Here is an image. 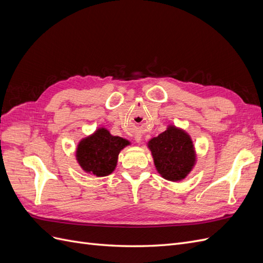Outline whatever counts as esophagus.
Segmentation results:
<instances>
[{"mask_svg": "<svg viewBox=\"0 0 263 263\" xmlns=\"http://www.w3.org/2000/svg\"><path fill=\"white\" fill-rule=\"evenodd\" d=\"M141 139H142V137L140 136V135H135V140H136L137 144H140Z\"/></svg>", "mask_w": 263, "mask_h": 263, "instance_id": "34e87169", "label": "esophagus"}]
</instances>
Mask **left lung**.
Masks as SVG:
<instances>
[{
  "mask_svg": "<svg viewBox=\"0 0 263 263\" xmlns=\"http://www.w3.org/2000/svg\"><path fill=\"white\" fill-rule=\"evenodd\" d=\"M158 173L171 182L184 180L196 164V153L190 135L174 125L151 138L148 144Z\"/></svg>",
  "mask_w": 263,
  "mask_h": 263,
  "instance_id": "obj_1",
  "label": "left lung"
}]
</instances>
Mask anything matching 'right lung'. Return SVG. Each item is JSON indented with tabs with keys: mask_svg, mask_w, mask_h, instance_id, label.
Masks as SVG:
<instances>
[{
	"mask_svg": "<svg viewBox=\"0 0 263 263\" xmlns=\"http://www.w3.org/2000/svg\"><path fill=\"white\" fill-rule=\"evenodd\" d=\"M130 142L113 136L104 127L82 138L76 149V159L81 169L95 177H106L112 173L121 151Z\"/></svg>",
	"mask_w": 263,
	"mask_h": 263,
	"instance_id": "right-lung-1",
	"label": "right lung"
}]
</instances>
